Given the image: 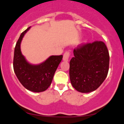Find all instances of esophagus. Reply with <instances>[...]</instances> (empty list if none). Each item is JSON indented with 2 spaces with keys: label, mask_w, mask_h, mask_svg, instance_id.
I'll return each mask as SVG.
<instances>
[{
  "label": "esophagus",
  "mask_w": 124,
  "mask_h": 124,
  "mask_svg": "<svg viewBox=\"0 0 124 124\" xmlns=\"http://www.w3.org/2000/svg\"><path fill=\"white\" fill-rule=\"evenodd\" d=\"M70 54L69 52H65L63 55V58H62L63 61H65V62H68Z\"/></svg>",
  "instance_id": "34e87169"
}]
</instances>
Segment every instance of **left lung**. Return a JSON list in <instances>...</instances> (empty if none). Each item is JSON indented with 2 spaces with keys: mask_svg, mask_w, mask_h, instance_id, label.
Instances as JSON below:
<instances>
[{
  "mask_svg": "<svg viewBox=\"0 0 124 124\" xmlns=\"http://www.w3.org/2000/svg\"><path fill=\"white\" fill-rule=\"evenodd\" d=\"M70 62L72 85L80 93L97 90L106 79L109 71V54L102 41L78 45Z\"/></svg>",
  "mask_w": 124,
  "mask_h": 124,
  "instance_id": "left-lung-1",
  "label": "left lung"
}]
</instances>
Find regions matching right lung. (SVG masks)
I'll list each match as a JSON object with an SVG mask.
<instances>
[{
	"instance_id": "right-lung-1",
	"label": "right lung",
	"mask_w": 124,
	"mask_h": 124,
	"mask_svg": "<svg viewBox=\"0 0 124 124\" xmlns=\"http://www.w3.org/2000/svg\"><path fill=\"white\" fill-rule=\"evenodd\" d=\"M30 27H28L21 33L15 45L14 70L20 83L24 87L33 92L40 93L48 89L51 85L55 72L62 62V55L50 56L39 64H33L27 62L21 52V44Z\"/></svg>"
}]
</instances>
